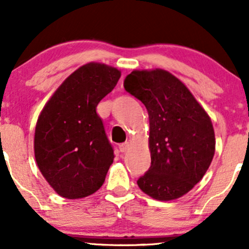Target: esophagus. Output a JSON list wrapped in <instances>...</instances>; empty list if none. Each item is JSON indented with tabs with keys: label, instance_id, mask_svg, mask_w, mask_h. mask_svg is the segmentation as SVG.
I'll list each match as a JSON object with an SVG mask.
<instances>
[{
	"label": "esophagus",
	"instance_id": "esophagus-1",
	"mask_svg": "<svg viewBox=\"0 0 249 249\" xmlns=\"http://www.w3.org/2000/svg\"><path fill=\"white\" fill-rule=\"evenodd\" d=\"M128 148H129V142H124V143H121V145H119L120 152H122V153L127 151Z\"/></svg>",
	"mask_w": 249,
	"mask_h": 249
}]
</instances>
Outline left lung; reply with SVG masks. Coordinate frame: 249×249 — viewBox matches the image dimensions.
I'll return each instance as SVG.
<instances>
[{"label": "left lung", "mask_w": 249, "mask_h": 249, "mask_svg": "<svg viewBox=\"0 0 249 249\" xmlns=\"http://www.w3.org/2000/svg\"><path fill=\"white\" fill-rule=\"evenodd\" d=\"M124 89L145 104L151 167L139 188L158 200H173L194 188L215 154L209 115L183 82L166 70H134Z\"/></svg>", "instance_id": "obj_1"}]
</instances>
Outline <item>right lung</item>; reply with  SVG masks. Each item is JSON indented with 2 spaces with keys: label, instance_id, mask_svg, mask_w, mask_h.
<instances>
[{
  "label": "right lung",
  "instance_id": "1",
  "mask_svg": "<svg viewBox=\"0 0 249 249\" xmlns=\"http://www.w3.org/2000/svg\"><path fill=\"white\" fill-rule=\"evenodd\" d=\"M121 77L102 63L72 72L40 113L34 134L36 164L51 188L64 198H84L106 180L114 161L96 107Z\"/></svg>",
  "mask_w": 249,
  "mask_h": 249
}]
</instances>
